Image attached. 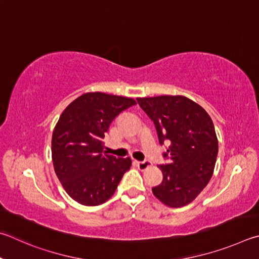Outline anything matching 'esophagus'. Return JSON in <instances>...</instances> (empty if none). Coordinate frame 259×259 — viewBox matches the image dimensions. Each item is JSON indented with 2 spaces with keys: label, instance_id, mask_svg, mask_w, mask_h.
<instances>
[{
  "label": "esophagus",
  "instance_id": "34e87169",
  "mask_svg": "<svg viewBox=\"0 0 259 259\" xmlns=\"http://www.w3.org/2000/svg\"><path fill=\"white\" fill-rule=\"evenodd\" d=\"M151 165V162L149 161V160H143V161H137V166L139 167V169H141V170H144V169H147L149 166Z\"/></svg>",
  "mask_w": 259,
  "mask_h": 259
}]
</instances>
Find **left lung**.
I'll return each instance as SVG.
<instances>
[{
  "mask_svg": "<svg viewBox=\"0 0 259 259\" xmlns=\"http://www.w3.org/2000/svg\"><path fill=\"white\" fill-rule=\"evenodd\" d=\"M155 124L160 144H169L158 167L162 182L152 188L155 197L168 207L192 202L214 173L219 141L211 118L205 109L182 95L137 99Z\"/></svg>",
  "mask_w": 259,
  "mask_h": 259,
  "instance_id": "8db88e82",
  "label": "left lung"
}]
</instances>
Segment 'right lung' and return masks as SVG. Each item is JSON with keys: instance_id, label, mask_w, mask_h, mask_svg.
Here are the masks:
<instances>
[{"instance_id": "1", "label": "right lung", "mask_w": 259, "mask_h": 259, "mask_svg": "<svg viewBox=\"0 0 259 259\" xmlns=\"http://www.w3.org/2000/svg\"><path fill=\"white\" fill-rule=\"evenodd\" d=\"M134 104L131 98L85 93L59 118L52 134L54 171L69 197L80 205L106 202L131 168V158L107 155L102 140L112 120Z\"/></svg>"}]
</instances>
